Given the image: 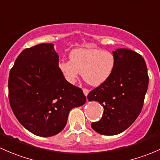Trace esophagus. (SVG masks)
<instances>
[{
    "label": "esophagus",
    "instance_id": "1",
    "mask_svg": "<svg viewBox=\"0 0 160 160\" xmlns=\"http://www.w3.org/2000/svg\"><path fill=\"white\" fill-rule=\"evenodd\" d=\"M82 90H83V93L84 95H85V96H87L88 94V92H89V90H88L87 88H82Z\"/></svg>",
    "mask_w": 160,
    "mask_h": 160
}]
</instances>
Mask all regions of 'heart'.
Segmentation results:
<instances>
[{
  "mask_svg": "<svg viewBox=\"0 0 160 160\" xmlns=\"http://www.w3.org/2000/svg\"><path fill=\"white\" fill-rule=\"evenodd\" d=\"M70 61H61L58 69L69 83H75L82 73L83 79L92 86L106 82L112 74L116 58L112 52L100 49L77 48L69 55Z\"/></svg>",
  "mask_w": 160,
  "mask_h": 160,
  "instance_id": "b5f03b06",
  "label": "heart"
}]
</instances>
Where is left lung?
Listing matches in <instances>:
<instances>
[{"instance_id": "obj_1", "label": "left lung", "mask_w": 160, "mask_h": 160, "mask_svg": "<svg viewBox=\"0 0 160 160\" xmlns=\"http://www.w3.org/2000/svg\"><path fill=\"white\" fill-rule=\"evenodd\" d=\"M116 65L106 82L89 92L88 101L104 108L102 117L92 128L105 136L122 132L140 114L149 85L146 62L139 54L127 48L112 52Z\"/></svg>"}]
</instances>
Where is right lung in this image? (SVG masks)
Returning a JSON list of instances; mask_svg holds the SVG:
<instances>
[{
    "label": "right lung",
    "instance_id": "1",
    "mask_svg": "<svg viewBox=\"0 0 160 160\" xmlns=\"http://www.w3.org/2000/svg\"><path fill=\"white\" fill-rule=\"evenodd\" d=\"M53 44H40L21 52L8 79L9 102L19 122L42 137L57 135L65 128L68 113L86 102L78 87L58 69Z\"/></svg>",
    "mask_w": 160,
    "mask_h": 160
}]
</instances>
